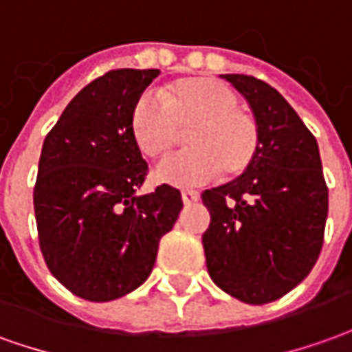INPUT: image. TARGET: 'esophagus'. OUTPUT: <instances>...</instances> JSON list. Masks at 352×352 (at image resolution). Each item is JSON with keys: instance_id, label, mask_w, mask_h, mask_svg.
Masks as SVG:
<instances>
[{"instance_id": "obj_1", "label": "esophagus", "mask_w": 352, "mask_h": 352, "mask_svg": "<svg viewBox=\"0 0 352 352\" xmlns=\"http://www.w3.org/2000/svg\"><path fill=\"white\" fill-rule=\"evenodd\" d=\"M181 198H183L185 204H195V202L200 200V195H198L196 190H183V192H181Z\"/></svg>"}]
</instances>
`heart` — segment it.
<instances>
[{
  "instance_id": "obj_1",
  "label": "heart",
  "mask_w": 352,
  "mask_h": 352,
  "mask_svg": "<svg viewBox=\"0 0 352 352\" xmlns=\"http://www.w3.org/2000/svg\"><path fill=\"white\" fill-rule=\"evenodd\" d=\"M136 148L148 160L166 157L186 131V150L157 167V181L195 186L219 175L245 173L262 144L258 119L241 107V96L214 76H183L136 98L129 117Z\"/></svg>"
}]
</instances>
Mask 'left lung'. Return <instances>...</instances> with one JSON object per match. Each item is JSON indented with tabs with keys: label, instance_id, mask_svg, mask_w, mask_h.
Here are the masks:
<instances>
[{
	"label": "left lung",
	"instance_id": "1",
	"mask_svg": "<svg viewBox=\"0 0 352 352\" xmlns=\"http://www.w3.org/2000/svg\"><path fill=\"white\" fill-rule=\"evenodd\" d=\"M248 100L262 144L241 177L202 192L208 274L227 295L266 305L295 289L324 245L327 185L314 135L276 88L221 75Z\"/></svg>",
	"mask_w": 352,
	"mask_h": 352
}]
</instances>
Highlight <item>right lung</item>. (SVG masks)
Wrapping results in <instances>:
<instances>
[{
    "label": "right lung",
    "mask_w": 352,
    "mask_h": 352,
    "mask_svg": "<svg viewBox=\"0 0 352 352\" xmlns=\"http://www.w3.org/2000/svg\"><path fill=\"white\" fill-rule=\"evenodd\" d=\"M157 75L116 69L98 76L69 102L42 146L34 185L40 250L52 276L85 300H116L142 285L183 208L169 185L136 196L148 164L129 117Z\"/></svg>",
    "instance_id": "right-lung-1"
}]
</instances>
